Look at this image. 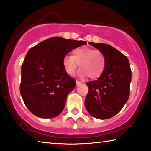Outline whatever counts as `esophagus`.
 <instances>
[{
	"instance_id": "34e87169",
	"label": "esophagus",
	"mask_w": 151,
	"mask_h": 151,
	"mask_svg": "<svg viewBox=\"0 0 151 151\" xmlns=\"http://www.w3.org/2000/svg\"><path fill=\"white\" fill-rule=\"evenodd\" d=\"M82 84H83L82 82H80V81H78V80H76V85H77V86L82 85Z\"/></svg>"
}]
</instances>
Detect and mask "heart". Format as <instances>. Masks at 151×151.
Instances as JSON below:
<instances>
[{"label":"heart","instance_id":"heart-1","mask_svg":"<svg viewBox=\"0 0 151 151\" xmlns=\"http://www.w3.org/2000/svg\"><path fill=\"white\" fill-rule=\"evenodd\" d=\"M105 65V57L101 50L85 46L76 48L72 52V56L66 55L63 59L64 70L68 75L73 76L79 66L80 77L88 76L93 80L101 77Z\"/></svg>","mask_w":151,"mask_h":151}]
</instances>
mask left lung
I'll return each mask as SVG.
<instances>
[{
    "label": "left lung",
    "instance_id": "obj_1",
    "mask_svg": "<svg viewBox=\"0 0 151 151\" xmlns=\"http://www.w3.org/2000/svg\"><path fill=\"white\" fill-rule=\"evenodd\" d=\"M89 44L104 54L106 65L101 77L86 83L89 91L85 105L91 116L107 119L120 111L129 99L132 78L130 63L126 56L110 45Z\"/></svg>",
    "mask_w": 151,
    "mask_h": 151
}]
</instances>
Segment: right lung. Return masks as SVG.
<instances>
[{
    "label": "right lung",
    "instance_id": "add662e5",
    "mask_svg": "<svg viewBox=\"0 0 151 151\" xmlns=\"http://www.w3.org/2000/svg\"><path fill=\"white\" fill-rule=\"evenodd\" d=\"M87 42L54 37L27 52L21 66L20 93L25 106L36 116L54 118L63 110L76 80L64 70L63 59Z\"/></svg>",
    "mask_w": 151,
    "mask_h": 151
}]
</instances>
